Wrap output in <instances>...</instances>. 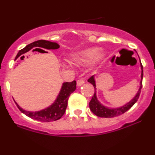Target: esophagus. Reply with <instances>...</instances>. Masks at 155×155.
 <instances>
[{
	"label": "esophagus",
	"instance_id": "obj_1",
	"mask_svg": "<svg viewBox=\"0 0 155 155\" xmlns=\"http://www.w3.org/2000/svg\"><path fill=\"white\" fill-rule=\"evenodd\" d=\"M84 84V80L82 79H80L77 81V82H76V84H77L78 87H80L81 86V85Z\"/></svg>",
	"mask_w": 155,
	"mask_h": 155
}]
</instances>
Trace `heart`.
I'll list each match as a JSON object with an SVG mask.
<instances>
[{
  "label": "heart",
  "mask_w": 155,
  "mask_h": 155,
  "mask_svg": "<svg viewBox=\"0 0 155 155\" xmlns=\"http://www.w3.org/2000/svg\"><path fill=\"white\" fill-rule=\"evenodd\" d=\"M105 58L104 53L97 47H90L81 49L74 53L71 56L69 62L71 64L87 63L92 60V64L101 63Z\"/></svg>",
  "instance_id": "1"
}]
</instances>
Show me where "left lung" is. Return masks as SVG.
I'll return each mask as SVG.
<instances>
[{
    "label": "left lung",
    "mask_w": 155,
    "mask_h": 155,
    "mask_svg": "<svg viewBox=\"0 0 155 155\" xmlns=\"http://www.w3.org/2000/svg\"><path fill=\"white\" fill-rule=\"evenodd\" d=\"M140 69H141L140 87L138 89L136 95H135V97H133L132 100L129 101V102L127 103L126 104H124V106H120V107L109 108V107H106V106H105L103 104H101L100 101L97 100V95H96V89L97 88H96L95 76H92L91 77L88 79L89 82L91 83L94 86V88H95V93H94V95L92 96L91 101H90V104H89L90 110H91L92 112L94 114H95L96 116L97 117H104V118H111V117H115L119 116V115L122 114H124V112L128 111L130 108L136 104L137 101H138V97H139L140 90H141V87H142V79H143V66H142V64L140 63Z\"/></svg>",
    "instance_id": "left-lung-1"
}]
</instances>
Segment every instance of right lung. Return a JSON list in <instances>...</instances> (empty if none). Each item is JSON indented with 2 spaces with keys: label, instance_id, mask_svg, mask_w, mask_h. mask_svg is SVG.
Listing matches in <instances>:
<instances>
[{
  "label": "right lung",
  "instance_id": "1",
  "mask_svg": "<svg viewBox=\"0 0 155 155\" xmlns=\"http://www.w3.org/2000/svg\"><path fill=\"white\" fill-rule=\"evenodd\" d=\"M33 48H37L35 49H38L39 51L41 52H46L44 50H49V49H57L60 48V45L57 44L56 42H51L49 41L46 40H38L36 41L33 42V43L28 44L25 47L23 48L22 49L19 51L16 56L15 60H17L19 57L21 55L31 50ZM22 57L21 58V59ZM76 89V81H71V82H64L62 85L61 90L57 96V98L55 99L52 104L50 105L49 107L44 108V109L40 110L37 111H29L24 110L22 108H21L17 102L15 104H17V106L20 110L22 113L25 114L26 116L31 117L33 120L40 121V122H49L56 121L61 118L65 114V109L67 108L68 100L71 94L73 92L75 91Z\"/></svg>",
  "mask_w": 155,
  "mask_h": 155
}]
</instances>
